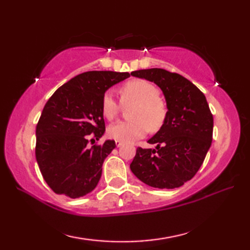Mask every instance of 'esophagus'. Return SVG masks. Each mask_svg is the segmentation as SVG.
Listing matches in <instances>:
<instances>
[{"label": "esophagus", "instance_id": "esophagus-1", "mask_svg": "<svg viewBox=\"0 0 250 250\" xmlns=\"http://www.w3.org/2000/svg\"><path fill=\"white\" fill-rule=\"evenodd\" d=\"M122 145V142L121 141H118V140H116V146L117 147H120Z\"/></svg>", "mask_w": 250, "mask_h": 250}]
</instances>
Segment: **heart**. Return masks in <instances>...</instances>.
<instances>
[{"label":"heart","mask_w":250,"mask_h":250,"mask_svg":"<svg viewBox=\"0 0 250 250\" xmlns=\"http://www.w3.org/2000/svg\"><path fill=\"white\" fill-rule=\"evenodd\" d=\"M158 87L146 79H132L120 88L121 101L125 105L134 104L130 121H119L109 125L108 135L115 140L131 142L144 136L148 130L157 131L162 126L167 115V106L159 97ZM102 113L105 118L114 119L120 110V104L110 92L102 98Z\"/></svg>","instance_id":"obj_1"}]
</instances>
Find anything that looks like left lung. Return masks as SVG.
<instances>
[{
    "mask_svg": "<svg viewBox=\"0 0 250 250\" xmlns=\"http://www.w3.org/2000/svg\"><path fill=\"white\" fill-rule=\"evenodd\" d=\"M161 88L167 115L148 141L156 149L137 147L131 171L143 183L159 189L183 186L199 171L213 141L214 118L204 93L187 78L163 68L131 73Z\"/></svg>",
    "mask_w": 250,
    "mask_h": 250,
    "instance_id": "obj_1",
    "label": "left lung"
}]
</instances>
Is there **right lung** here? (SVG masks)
Masks as SVG:
<instances>
[{
	"label": "right lung",
	"instance_id": "1",
	"mask_svg": "<svg viewBox=\"0 0 250 250\" xmlns=\"http://www.w3.org/2000/svg\"><path fill=\"white\" fill-rule=\"evenodd\" d=\"M128 77L129 73L84 72L47 101L36 125L35 156L55 193L77 199L97 187L105 158L116 147L115 141L93 145L91 138L99 141L105 132L102 98L109 87Z\"/></svg>",
	"mask_w": 250,
	"mask_h": 250
}]
</instances>
